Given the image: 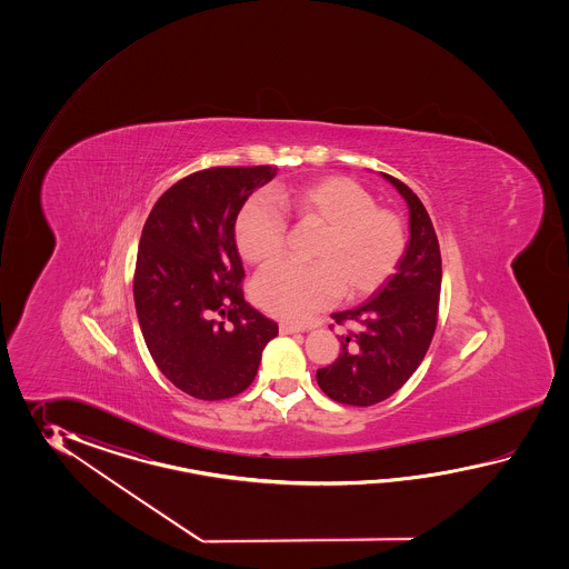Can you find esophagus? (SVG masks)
Segmentation results:
<instances>
[{
    "mask_svg": "<svg viewBox=\"0 0 569 569\" xmlns=\"http://www.w3.org/2000/svg\"><path fill=\"white\" fill-rule=\"evenodd\" d=\"M279 331L282 336H292V333H299L301 327L290 326V323H280Z\"/></svg>",
    "mask_w": 569,
    "mask_h": 569,
    "instance_id": "obj_1",
    "label": "esophagus"
}]
</instances>
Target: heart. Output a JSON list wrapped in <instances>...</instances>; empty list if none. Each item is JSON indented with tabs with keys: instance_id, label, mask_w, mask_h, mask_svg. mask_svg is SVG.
I'll use <instances>...</instances> for the list:
<instances>
[{
	"instance_id": "b5f03b06",
	"label": "heart",
	"mask_w": 569,
	"mask_h": 569,
	"mask_svg": "<svg viewBox=\"0 0 569 569\" xmlns=\"http://www.w3.org/2000/svg\"><path fill=\"white\" fill-rule=\"evenodd\" d=\"M256 197L236 221V243L246 262L268 264L282 252L287 221L321 228L311 250L315 264L280 262L254 280V301L272 317L299 323L343 292L358 299L392 274L405 252L400 219L375 206L372 194L346 177H326Z\"/></svg>"
}]
</instances>
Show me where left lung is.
Returning a JSON list of instances; mask_svg holds the SVG:
<instances>
[{
    "label": "left lung",
    "instance_id": "8db88e82",
    "mask_svg": "<svg viewBox=\"0 0 569 569\" xmlns=\"http://www.w3.org/2000/svg\"><path fill=\"white\" fill-rule=\"evenodd\" d=\"M409 207V242L397 272L370 301L331 317L341 333L336 362L317 370L329 399L370 407L395 395L423 362L437 326L441 254L436 230L421 199L399 179L380 172Z\"/></svg>",
    "mask_w": 569,
    "mask_h": 569
}]
</instances>
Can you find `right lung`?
Segmentation results:
<instances>
[{
	"label": "right lung",
	"instance_id": "1",
	"mask_svg": "<svg viewBox=\"0 0 569 569\" xmlns=\"http://www.w3.org/2000/svg\"><path fill=\"white\" fill-rule=\"evenodd\" d=\"M277 167H216L174 182L146 219L133 302L158 370L194 399L252 385L279 326L243 301L236 219ZM228 316L231 323L220 321Z\"/></svg>",
	"mask_w": 569,
	"mask_h": 569
}]
</instances>
